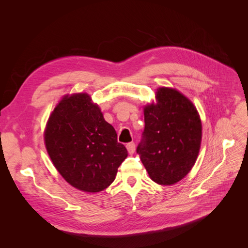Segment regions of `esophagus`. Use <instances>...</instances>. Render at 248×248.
<instances>
[{
  "instance_id": "1",
  "label": "esophagus",
  "mask_w": 248,
  "mask_h": 248,
  "mask_svg": "<svg viewBox=\"0 0 248 248\" xmlns=\"http://www.w3.org/2000/svg\"><path fill=\"white\" fill-rule=\"evenodd\" d=\"M126 148H127V150H128V152L130 153V154H132V153H134V151H136V144H134V142H128V144L126 145Z\"/></svg>"
}]
</instances>
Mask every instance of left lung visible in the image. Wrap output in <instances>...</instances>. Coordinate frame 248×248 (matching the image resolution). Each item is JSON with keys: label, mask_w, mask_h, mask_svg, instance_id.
<instances>
[{"label": "left lung", "mask_w": 248, "mask_h": 248, "mask_svg": "<svg viewBox=\"0 0 248 248\" xmlns=\"http://www.w3.org/2000/svg\"><path fill=\"white\" fill-rule=\"evenodd\" d=\"M157 104L144 110L145 129L137 148L154 182L171 185L183 179L196 162L202 123L192 102L175 89L160 88Z\"/></svg>", "instance_id": "1"}]
</instances>
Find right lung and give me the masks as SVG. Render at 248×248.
Segmentation results:
<instances>
[{
    "instance_id": "1",
    "label": "right lung",
    "mask_w": 248,
    "mask_h": 248,
    "mask_svg": "<svg viewBox=\"0 0 248 248\" xmlns=\"http://www.w3.org/2000/svg\"><path fill=\"white\" fill-rule=\"evenodd\" d=\"M44 140L62 177L86 192L106 189L128 155L117 132L90 96H65L48 119Z\"/></svg>"
}]
</instances>
